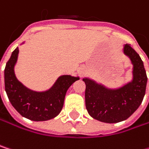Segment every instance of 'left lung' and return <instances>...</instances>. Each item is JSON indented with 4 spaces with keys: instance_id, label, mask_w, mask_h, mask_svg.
<instances>
[{
    "instance_id": "8db88e82",
    "label": "left lung",
    "mask_w": 149,
    "mask_h": 149,
    "mask_svg": "<svg viewBox=\"0 0 149 149\" xmlns=\"http://www.w3.org/2000/svg\"><path fill=\"white\" fill-rule=\"evenodd\" d=\"M123 52L134 65L131 82L119 89L110 90L89 78H83L86 85V109L91 117L103 123H116L128 119L145 96L148 77L143 62L130 44L124 45Z\"/></svg>"
}]
</instances>
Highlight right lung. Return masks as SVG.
Returning a JSON list of instances; mask_svg holds the SVG:
<instances>
[{
	"label": "right lung",
	"instance_id": "1",
	"mask_svg": "<svg viewBox=\"0 0 149 149\" xmlns=\"http://www.w3.org/2000/svg\"><path fill=\"white\" fill-rule=\"evenodd\" d=\"M18 53L17 47L7 62L4 71L5 91L10 103L22 116L29 120L39 122L54 118L63 108L67 90L79 77L64 75L59 77L53 86L46 91H31L15 77L14 68Z\"/></svg>",
	"mask_w": 149,
	"mask_h": 149
}]
</instances>
